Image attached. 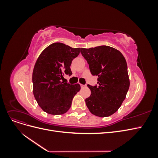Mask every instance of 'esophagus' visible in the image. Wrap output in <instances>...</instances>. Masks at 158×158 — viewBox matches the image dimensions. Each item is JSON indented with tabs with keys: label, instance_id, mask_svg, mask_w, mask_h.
<instances>
[{
	"label": "esophagus",
	"instance_id": "obj_1",
	"mask_svg": "<svg viewBox=\"0 0 158 158\" xmlns=\"http://www.w3.org/2000/svg\"><path fill=\"white\" fill-rule=\"evenodd\" d=\"M80 85H81V88H84V87H85V85H83V84H80Z\"/></svg>",
	"mask_w": 158,
	"mask_h": 158
}]
</instances>
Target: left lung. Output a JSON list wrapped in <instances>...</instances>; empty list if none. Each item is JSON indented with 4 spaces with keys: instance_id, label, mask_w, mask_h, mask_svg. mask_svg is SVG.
<instances>
[{
    "instance_id": "left-lung-1",
    "label": "left lung",
    "mask_w": 158,
    "mask_h": 158,
    "mask_svg": "<svg viewBox=\"0 0 158 158\" xmlns=\"http://www.w3.org/2000/svg\"><path fill=\"white\" fill-rule=\"evenodd\" d=\"M91 73L98 76V85H88L90 96L85 99L89 111L106 117L115 113L125 100L130 86L127 64L121 52L111 47L80 48Z\"/></svg>"
}]
</instances>
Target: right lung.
<instances>
[{"label": "right lung", "mask_w": 158, "mask_h": 158, "mask_svg": "<svg viewBox=\"0 0 158 158\" xmlns=\"http://www.w3.org/2000/svg\"><path fill=\"white\" fill-rule=\"evenodd\" d=\"M80 52V48L54 43L38 57L32 74L33 92L38 105L45 112L62 114L71 107L80 85L64 82L63 79L65 74H72V61Z\"/></svg>", "instance_id": "obj_1"}]
</instances>
